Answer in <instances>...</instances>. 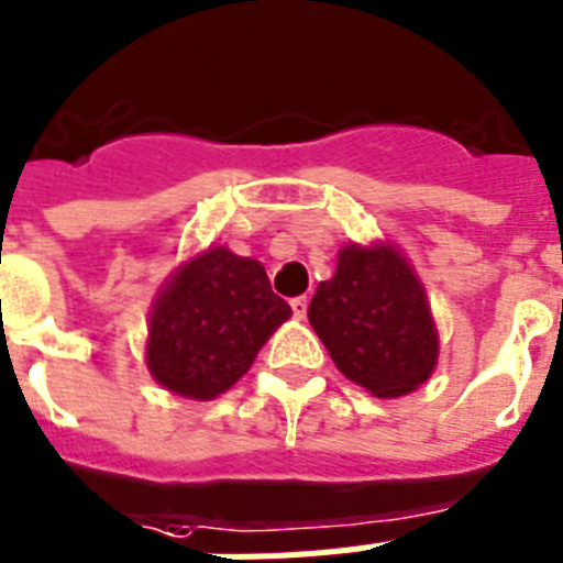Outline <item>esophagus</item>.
<instances>
[{"label": "esophagus", "instance_id": "obj_1", "mask_svg": "<svg viewBox=\"0 0 563 563\" xmlns=\"http://www.w3.org/2000/svg\"><path fill=\"white\" fill-rule=\"evenodd\" d=\"M290 308H292V316H296V319H305V316H308V296H299V299H292Z\"/></svg>", "mask_w": 563, "mask_h": 563}]
</instances>
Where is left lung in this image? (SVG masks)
Listing matches in <instances>:
<instances>
[{
    "mask_svg": "<svg viewBox=\"0 0 563 563\" xmlns=\"http://www.w3.org/2000/svg\"><path fill=\"white\" fill-rule=\"evenodd\" d=\"M336 368L379 399L417 391L438 368L440 333L426 287L391 241L345 244L308 308Z\"/></svg>",
    "mask_w": 563,
    "mask_h": 563,
    "instance_id": "left-lung-1",
    "label": "left lung"
}]
</instances>
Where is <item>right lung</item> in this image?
<instances>
[{
  "label": "right lung",
  "instance_id": "right-lung-1",
  "mask_svg": "<svg viewBox=\"0 0 563 563\" xmlns=\"http://www.w3.org/2000/svg\"><path fill=\"white\" fill-rule=\"evenodd\" d=\"M292 316L264 264L218 244L180 262L148 310L146 368L184 399L221 397Z\"/></svg>",
  "mask_w": 563,
  "mask_h": 563
}]
</instances>
